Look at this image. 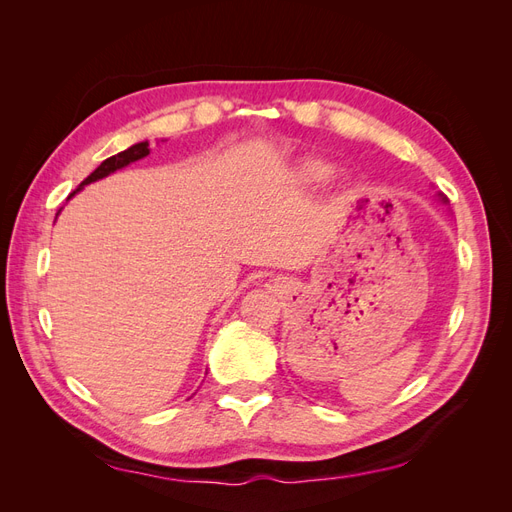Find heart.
<instances>
[{"instance_id": "1", "label": "heart", "mask_w": 512, "mask_h": 512, "mask_svg": "<svg viewBox=\"0 0 512 512\" xmlns=\"http://www.w3.org/2000/svg\"><path fill=\"white\" fill-rule=\"evenodd\" d=\"M333 175V166L327 160H320V158H307L299 164L297 170V177L303 185H322L324 181H329V177Z\"/></svg>"}]
</instances>
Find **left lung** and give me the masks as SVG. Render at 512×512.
Wrapping results in <instances>:
<instances>
[{
    "label": "left lung",
    "instance_id": "obj_1",
    "mask_svg": "<svg viewBox=\"0 0 512 512\" xmlns=\"http://www.w3.org/2000/svg\"><path fill=\"white\" fill-rule=\"evenodd\" d=\"M442 200H446V198H442Z\"/></svg>",
    "mask_w": 512,
    "mask_h": 512
}]
</instances>
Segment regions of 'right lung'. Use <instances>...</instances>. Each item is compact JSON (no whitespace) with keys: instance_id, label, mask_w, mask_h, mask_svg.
Segmentation results:
<instances>
[{"instance_id":"right-lung-1","label":"right lung","mask_w":512,"mask_h":512,"mask_svg":"<svg viewBox=\"0 0 512 512\" xmlns=\"http://www.w3.org/2000/svg\"><path fill=\"white\" fill-rule=\"evenodd\" d=\"M145 156H149V143H147V141L136 143V145H132L130 149L117 153V156L106 158V160L94 170V173H91V175L79 185V190L83 188V185H89L91 181H98V179H102V177H108L111 173H115V170H119V168H123V166H128V164H132V162H136V160H141V158H145ZM79 190H76V192H79ZM76 192H72L70 196H74ZM70 196H68V198H70Z\"/></svg>"}]
</instances>
